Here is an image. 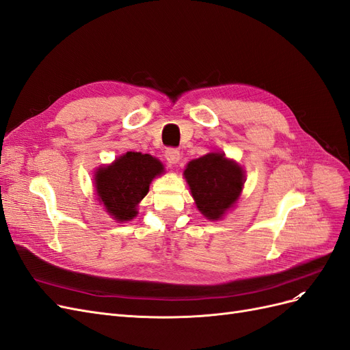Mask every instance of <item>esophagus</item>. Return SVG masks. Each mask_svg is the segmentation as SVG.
<instances>
[{
	"instance_id": "34e87169",
	"label": "esophagus",
	"mask_w": 350,
	"mask_h": 350,
	"mask_svg": "<svg viewBox=\"0 0 350 350\" xmlns=\"http://www.w3.org/2000/svg\"><path fill=\"white\" fill-rule=\"evenodd\" d=\"M165 157L169 163L174 165V163L179 162V157H181V154H179V150L175 149V147H169V149L165 150Z\"/></svg>"
}]
</instances>
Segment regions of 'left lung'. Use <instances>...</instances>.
Masks as SVG:
<instances>
[{
  "label": "left lung",
  "instance_id": "obj_1",
  "mask_svg": "<svg viewBox=\"0 0 350 350\" xmlns=\"http://www.w3.org/2000/svg\"><path fill=\"white\" fill-rule=\"evenodd\" d=\"M184 175L198 210L210 220L225 215L245 181L242 167L228 161L224 153H208L191 161Z\"/></svg>",
  "mask_w": 350,
  "mask_h": 350
}]
</instances>
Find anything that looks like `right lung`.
<instances>
[{"label":"right lung","mask_w":350,"mask_h":350,"mask_svg":"<svg viewBox=\"0 0 350 350\" xmlns=\"http://www.w3.org/2000/svg\"><path fill=\"white\" fill-rule=\"evenodd\" d=\"M163 172V165L150 154L129 152L94 176L99 200L118 221L137 215L135 206L149 193L152 179Z\"/></svg>","instance_id":"obj_1"}]
</instances>
